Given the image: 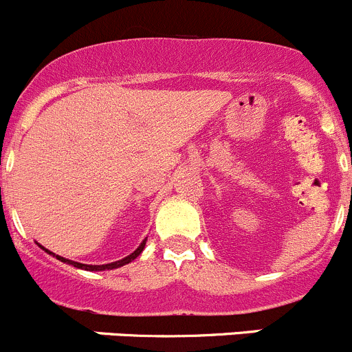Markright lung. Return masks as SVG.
Returning a JSON list of instances; mask_svg holds the SVG:
<instances>
[{
    "instance_id": "right-lung-1",
    "label": "right lung",
    "mask_w": 352,
    "mask_h": 352,
    "mask_svg": "<svg viewBox=\"0 0 352 352\" xmlns=\"http://www.w3.org/2000/svg\"><path fill=\"white\" fill-rule=\"evenodd\" d=\"M36 243H38V242H36ZM145 243H146V239L143 240L142 243H140V247L135 250V252H131V254H129V256L124 257V259H119V261H116V263H109V264H82V263H76V261L65 259V257L56 256V254L50 252L48 249H45V247L39 245V243H38V245L41 247V249L45 250L46 254H50V256L56 257V259H58V261H62V263H65V264H70V266H74V267H79V270H86V271H105V270H116V267L126 266V264H129V263H131V261H135L136 257H138L140 254L143 252V249H145Z\"/></svg>"
}]
</instances>
